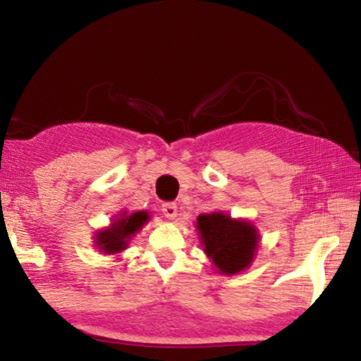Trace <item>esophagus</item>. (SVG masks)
Listing matches in <instances>:
<instances>
[{"label": "esophagus", "mask_w": 361, "mask_h": 361, "mask_svg": "<svg viewBox=\"0 0 361 361\" xmlns=\"http://www.w3.org/2000/svg\"><path fill=\"white\" fill-rule=\"evenodd\" d=\"M162 213L164 216H166L167 219H175L176 215H178V209H176V205L169 202V204H164L162 205Z\"/></svg>", "instance_id": "34e87169"}]
</instances>
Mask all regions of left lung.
I'll return each instance as SVG.
<instances>
[{
	"instance_id": "obj_1",
	"label": "left lung",
	"mask_w": 361,
	"mask_h": 361,
	"mask_svg": "<svg viewBox=\"0 0 361 361\" xmlns=\"http://www.w3.org/2000/svg\"><path fill=\"white\" fill-rule=\"evenodd\" d=\"M195 229L204 253L216 272L235 276L252 266L261 242L252 221L232 218L224 212L202 213L197 216Z\"/></svg>"
}]
</instances>
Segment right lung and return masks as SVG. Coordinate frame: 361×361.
<instances>
[{
	"instance_id": "add662e5",
	"label": "right lung",
	"mask_w": 361,
	"mask_h": 361,
	"mask_svg": "<svg viewBox=\"0 0 361 361\" xmlns=\"http://www.w3.org/2000/svg\"><path fill=\"white\" fill-rule=\"evenodd\" d=\"M149 221V212L138 210L127 213L122 210L116 215L108 228L95 232L94 245L99 252L105 255H118L129 247L132 237L142 231L143 226Z\"/></svg>"
}]
</instances>
